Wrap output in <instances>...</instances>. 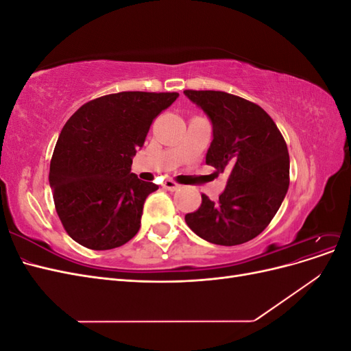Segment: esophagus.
I'll return each mask as SVG.
<instances>
[{"label": "esophagus", "mask_w": 351, "mask_h": 351, "mask_svg": "<svg viewBox=\"0 0 351 351\" xmlns=\"http://www.w3.org/2000/svg\"><path fill=\"white\" fill-rule=\"evenodd\" d=\"M162 186H164L167 190H169V192H174V190H177V189L180 187L176 182H173V180H165Z\"/></svg>", "instance_id": "obj_1"}]
</instances>
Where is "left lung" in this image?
<instances>
[{"mask_svg":"<svg viewBox=\"0 0 351 351\" xmlns=\"http://www.w3.org/2000/svg\"><path fill=\"white\" fill-rule=\"evenodd\" d=\"M208 115L212 139L206 164L230 173L227 186L210 200L202 195L186 224L204 240L236 246L268 227L290 184V158L282 134L259 105L219 90H184Z\"/></svg>","mask_w":351,"mask_h":351,"instance_id":"left-lung-1","label":"left lung"}]
</instances>
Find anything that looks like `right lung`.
<instances>
[{
  "label": "right lung",
  "mask_w": 351,
  "mask_h": 351,
  "mask_svg": "<svg viewBox=\"0 0 351 351\" xmlns=\"http://www.w3.org/2000/svg\"><path fill=\"white\" fill-rule=\"evenodd\" d=\"M177 92H120L74 112L52 154L49 186L67 234L92 250L120 247L141 228L146 197L158 189L132 173L156 115Z\"/></svg>",
  "instance_id": "right-lung-1"
}]
</instances>
